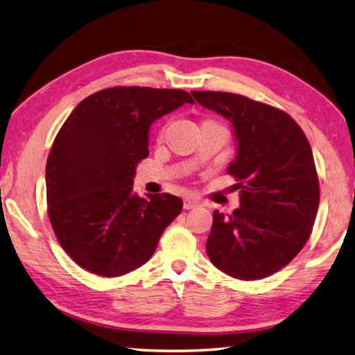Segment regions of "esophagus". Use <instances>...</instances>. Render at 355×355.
<instances>
[{
	"label": "esophagus",
	"instance_id": "esophagus-1",
	"mask_svg": "<svg viewBox=\"0 0 355 355\" xmlns=\"http://www.w3.org/2000/svg\"><path fill=\"white\" fill-rule=\"evenodd\" d=\"M197 206H198V200H195L192 197H186L184 201H183V207L187 209V210L197 207Z\"/></svg>",
	"mask_w": 355,
	"mask_h": 355
}]
</instances>
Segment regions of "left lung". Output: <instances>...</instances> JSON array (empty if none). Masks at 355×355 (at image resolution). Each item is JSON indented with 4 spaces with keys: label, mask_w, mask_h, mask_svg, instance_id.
<instances>
[{
    "label": "left lung",
    "mask_w": 355,
    "mask_h": 355,
    "mask_svg": "<svg viewBox=\"0 0 355 355\" xmlns=\"http://www.w3.org/2000/svg\"><path fill=\"white\" fill-rule=\"evenodd\" d=\"M202 107L227 117L238 140L229 175L241 206L214 212L206 250L214 266L256 281L290 263L313 232L320 189L313 150L296 120L271 105L224 92H192Z\"/></svg>",
    "instance_id": "1"
}]
</instances>
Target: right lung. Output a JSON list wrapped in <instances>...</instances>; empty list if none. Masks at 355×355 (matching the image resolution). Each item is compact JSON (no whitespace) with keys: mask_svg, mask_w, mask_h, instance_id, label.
Masks as SVG:
<instances>
[{"mask_svg":"<svg viewBox=\"0 0 355 355\" xmlns=\"http://www.w3.org/2000/svg\"><path fill=\"white\" fill-rule=\"evenodd\" d=\"M193 103L183 89L111 87L85 97L53 141L45 166L47 214L59 244L89 273L116 277L154 254L182 198L132 195V177L149 155L155 119Z\"/></svg>","mask_w":355,"mask_h":355,"instance_id":"right-lung-1","label":"right lung"}]
</instances>
